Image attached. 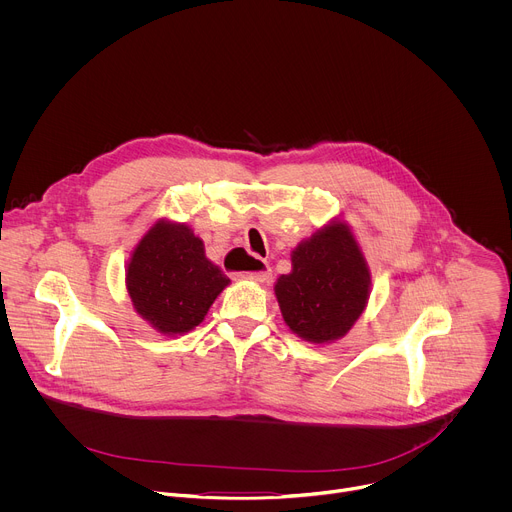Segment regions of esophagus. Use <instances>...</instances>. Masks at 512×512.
<instances>
[{"label": "esophagus", "mask_w": 512, "mask_h": 512, "mask_svg": "<svg viewBox=\"0 0 512 512\" xmlns=\"http://www.w3.org/2000/svg\"><path fill=\"white\" fill-rule=\"evenodd\" d=\"M255 259V265H257V271H249V273H239L241 277H245V279H253V281H257V283H265L267 279H269V275H271V267L265 263V261H261V259H257V257H253Z\"/></svg>", "instance_id": "1"}]
</instances>
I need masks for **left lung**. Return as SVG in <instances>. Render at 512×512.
<instances>
[{
	"mask_svg": "<svg viewBox=\"0 0 512 512\" xmlns=\"http://www.w3.org/2000/svg\"><path fill=\"white\" fill-rule=\"evenodd\" d=\"M293 271L281 275L275 295L285 323L311 343L343 337L361 317L371 275L345 223L317 231L293 251Z\"/></svg>",
	"mask_w": 512,
	"mask_h": 512,
	"instance_id": "obj_1",
	"label": "left lung"
}]
</instances>
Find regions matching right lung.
<instances>
[{
	"label": "right lung",
	"instance_id": "1",
	"mask_svg": "<svg viewBox=\"0 0 512 512\" xmlns=\"http://www.w3.org/2000/svg\"><path fill=\"white\" fill-rule=\"evenodd\" d=\"M225 285L229 277L205 257L203 241L167 221L147 231L127 267L135 311L165 335L197 327Z\"/></svg>",
	"mask_w": 512,
	"mask_h": 512
}]
</instances>
